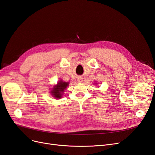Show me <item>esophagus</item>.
I'll use <instances>...</instances> for the list:
<instances>
[{
	"instance_id": "obj_1",
	"label": "esophagus",
	"mask_w": 155,
	"mask_h": 155,
	"mask_svg": "<svg viewBox=\"0 0 155 155\" xmlns=\"http://www.w3.org/2000/svg\"><path fill=\"white\" fill-rule=\"evenodd\" d=\"M77 81H78V82H79V83H81V82H83V79H82L81 78H78L77 79Z\"/></svg>"
}]
</instances>
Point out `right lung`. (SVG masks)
Instances as JSON below:
<instances>
[{
  "label": "right lung",
  "instance_id": "right-lung-1",
  "mask_svg": "<svg viewBox=\"0 0 155 155\" xmlns=\"http://www.w3.org/2000/svg\"><path fill=\"white\" fill-rule=\"evenodd\" d=\"M68 85V82H64L62 80H60L58 81L57 85L54 86L52 90L50 91L51 94L56 99H60L61 98L64 90L67 88Z\"/></svg>",
  "mask_w": 155,
  "mask_h": 155
}]
</instances>
